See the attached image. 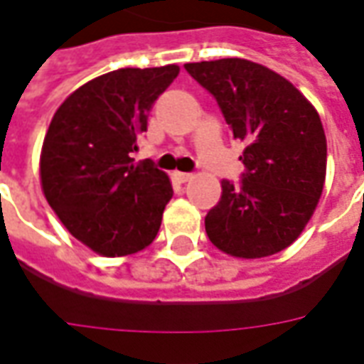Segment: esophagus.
I'll return each mask as SVG.
<instances>
[{"label": "esophagus", "mask_w": 364, "mask_h": 364, "mask_svg": "<svg viewBox=\"0 0 364 364\" xmlns=\"http://www.w3.org/2000/svg\"><path fill=\"white\" fill-rule=\"evenodd\" d=\"M173 177L179 183H187V181H191V179H193V173H185V171H175Z\"/></svg>", "instance_id": "esophagus-1"}]
</instances>
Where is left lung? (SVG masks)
Returning a JSON list of instances; mask_svg holds the SVG:
<instances>
[{"mask_svg":"<svg viewBox=\"0 0 364 364\" xmlns=\"http://www.w3.org/2000/svg\"><path fill=\"white\" fill-rule=\"evenodd\" d=\"M222 109L233 139L245 142L239 185L222 181V198L204 218L218 249L262 258L301 235L326 179V134L318 112L297 88L249 59L185 63Z\"/></svg>","mask_w":364,"mask_h":364,"instance_id":"obj_1","label":"left lung"}]
</instances>
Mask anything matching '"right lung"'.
<instances>
[{
    "mask_svg": "<svg viewBox=\"0 0 364 364\" xmlns=\"http://www.w3.org/2000/svg\"><path fill=\"white\" fill-rule=\"evenodd\" d=\"M179 67L117 69L88 80L58 107L40 177L69 233L104 257H127L158 235L173 189L152 160L134 164L148 114Z\"/></svg>",
    "mask_w": 364,
    "mask_h": 364,
    "instance_id": "right-lung-1",
    "label": "right lung"
}]
</instances>
